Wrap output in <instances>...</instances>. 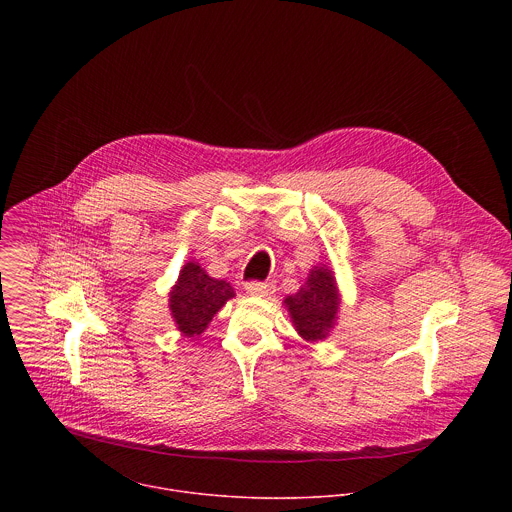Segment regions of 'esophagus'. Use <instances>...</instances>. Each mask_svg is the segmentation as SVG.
Instances as JSON below:
<instances>
[{
  "mask_svg": "<svg viewBox=\"0 0 512 512\" xmlns=\"http://www.w3.org/2000/svg\"><path fill=\"white\" fill-rule=\"evenodd\" d=\"M245 291L251 296L267 298L275 291V285L271 281H249V283H245Z\"/></svg>",
  "mask_w": 512,
  "mask_h": 512,
  "instance_id": "1",
  "label": "esophagus"
}]
</instances>
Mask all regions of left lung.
I'll return each mask as SVG.
<instances>
[{
	"mask_svg": "<svg viewBox=\"0 0 512 512\" xmlns=\"http://www.w3.org/2000/svg\"><path fill=\"white\" fill-rule=\"evenodd\" d=\"M342 296L336 275L328 265H314L304 285L294 296H287L283 306L296 332L310 344L330 336L338 322Z\"/></svg>",
	"mask_w": 512,
	"mask_h": 512,
	"instance_id": "8db88e82",
	"label": "left lung"
}]
</instances>
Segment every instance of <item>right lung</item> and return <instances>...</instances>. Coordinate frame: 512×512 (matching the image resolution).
I'll use <instances>...</instances> for the list:
<instances>
[{
    "mask_svg": "<svg viewBox=\"0 0 512 512\" xmlns=\"http://www.w3.org/2000/svg\"><path fill=\"white\" fill-rule=\"evenodd\" d=\"M170 316L186 338L200 336L221 308L235 298V289L225 279L210 277L198 261L190 259L180 269L168 294Z\"/></svg>",
    "mask_w": 512,
    "mask_h": 512,
    "instance_id": "1",
    "label": "right lung"
}]
</instances>
